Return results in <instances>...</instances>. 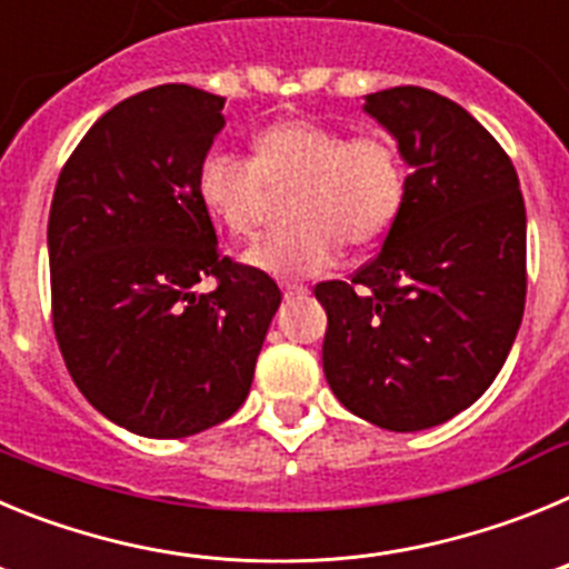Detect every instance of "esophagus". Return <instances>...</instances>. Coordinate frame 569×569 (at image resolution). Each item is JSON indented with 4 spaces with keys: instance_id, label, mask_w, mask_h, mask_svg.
<instances>
[{
    "instance_id": "obj_1",
    "label": "esophagus",
    "mask_w": 569,
    "mask_h": 569,
    "mask_svg": "<svg viewBox=\"0 0 569 569\" xmlns=\"http://www.w3.org/2000/svg\"><path fill=\"white\" fill-rule=\"evenodd\" d=\"M281 293H284V299H301V296H308V288H301V284H290V281H284L281 284Z\"/></svg>"
}]
</instances>
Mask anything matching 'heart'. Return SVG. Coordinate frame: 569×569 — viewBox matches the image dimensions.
Wrapping results in <instances>:
<instances>
[{
    "instance_id": "b5f03b06",
    "label": "heart",
    "mask_w": 569,
    "mask_h": 569,
    "mask_svg": "<svg viewBox=\"0 0 569 569\" xmlns=\"http://www.w3.org/2000/svg\"><path fill=\"white\" fill-rule=\"evenodd\" d=\"M256 156L216 148L199 162L196 193L233 236H253L273 193L293 190L290 230L244 253L250 268L279 279L328 273L345 241L370 250L387 239L407 193L405 159L385 133L347 136L313 119L276 122L256 136Z\"/></svg>"
}]
</instances>
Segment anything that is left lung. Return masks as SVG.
<instances>
[{"label":"left lung","instance_id":"1","mask_svg":"<svg viewBox=\"0 0 569 569\" xmlns=\"http://www.w3.org/2000/svg\"><path fill=\"white\" fill-rule=\"evenodd\" d=\"M365 113L410 168L393 230L350 281H321V365L359 419L416 433L485 393L527 296V213L510 156L461 104L390 88Z\"/></svg>","mask_w":569,"mask_h":569}]
</instances>
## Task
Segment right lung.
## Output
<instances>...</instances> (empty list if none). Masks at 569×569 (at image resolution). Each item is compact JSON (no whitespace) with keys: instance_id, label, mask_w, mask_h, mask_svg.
<instances>
[{"instance_id":"1","label":"right lung","mask_w":569,"mask_h":569,"mask_svg":"<svg viewBox=\"0 0 569 569\" xmlns=\"http://www.w3.org/2000/svg\"><path fill=\"white\" fill-rule=\"evenodd\" d=\"M222 108L190 84L124 99L70 153L50 202L64 365L104 419L148 439L202 433L239 410L281 305L268 273L219 256L196 193Z\"/></svg>"}]
</instances>
